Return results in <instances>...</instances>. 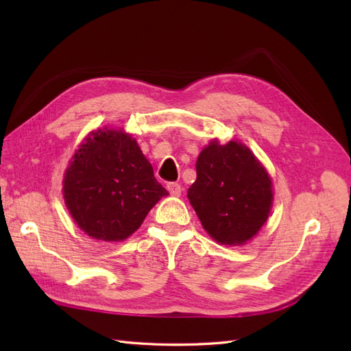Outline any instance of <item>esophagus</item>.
I'll return each mask as SVG.
<instances>
[{
  "label": "esophagus",
  "instance_id": "obj_1",
  "mask_svg": "<svg viewBox=\"0 0 351 351\" xmlns=\"http://www.w3.org/2000/svg\"><path fill=\"white\" fill-rule=\"evenodd\" d=\"M167 189H168V192L171 193L173 196H180L182 195V186H180L178 183H168V186H167Z\"/></svg>",
  "mask_w": 351,
  "mask_h": 351
}]
</instances>
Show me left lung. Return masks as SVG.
Returning a JSON list of instances; mask_svg holds the SVG:
<instances>
[{
    "mask_svg": "<svg viewBox=\"0 0 351 351\" xmlns=\"http://www.w3.org/2000/svg\"><path fill=\"white\" fill-rule=\"evenodd\" d=\"M187 197L208 234L222 244H243L267 221L272 183L261 162L237 142H212L196 161Z\"/></svg>",
    "mask_w": 351,
    "mask_h": 351,
    "instance_id": "1",
    "label": "left lung"
}]
</instances>
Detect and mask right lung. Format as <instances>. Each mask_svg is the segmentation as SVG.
Returning <instances> with one entry per match:
<instances>
[{
  "label": "right lung",
  "mask_w": 351,
  "mask_h": 351,
  "mask_svg": "<svg viewBox=\"0 0 351 351\" xmlns=\"http://www.w3.org/2000/svg\"><path fill=\"white\" fill-rule=\"evenodd\" d=\"M64 199L88 236L120 241L141 227L167 190L129 134L98 130L89 136L64 177Z\"/></svg>",
  "instance_id": "1"
}]
</instances>
